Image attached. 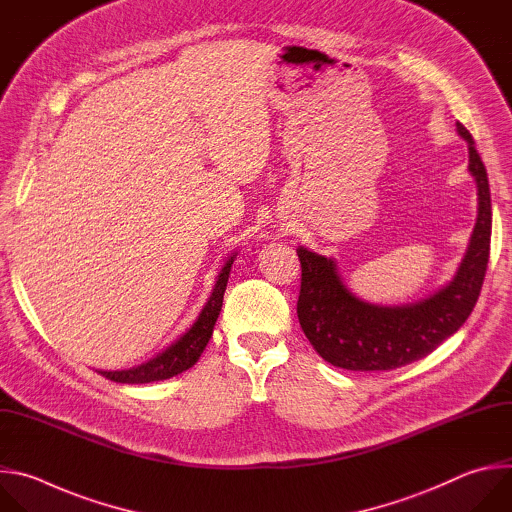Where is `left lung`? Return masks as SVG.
Returning <instances> with one entry per match:
<instances>
[{
	"instance_id": "left-lung-1",
	"label": "left lung",
	"mask_w": 512,
	"mask_h": 512,
	"mask_svg": "<svg viewBox=\"0 0 512 512\" xmlns=\"http://www.w3.org/2000/svg\"><path fill=\"white\" fill-rule=\"evenodd\" d=\"M468 143V169L478 187V218L466 256L450 284L414 304L377 306L355 298L331 258L298 248V323L315 351L349 371H389L430 355L470 317L480 296L490 254V187L472 135L456 123Z\"/></svg>"
}]
</instances>
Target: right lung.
Instances as JSON below:
<instances>
[{"label": "right lung", "instance_id": "obj_1", "mask_svg": "<svg viewBox=\"0 0 512 512\" xmlns=\"http://www.w3.org/2000/svg\"><path fill=\"white\" fill-rule=\"evenodd\" d=\"M234 264V256L224 264V268L218 274L216 286L212 290V296L208 298L206 306H203L197 321L191 325L187 333H183L173 345H169L163 353L157 357L149 359L147 363L127 369V371H98L102 377H107L117 383H151V381H161L169 379L197 363L201 357L203 349L210 343L218 315L222 311V302H224V292L230 276V268Z\"/></svg>", "mask_w": 512, "mask_h": 512}]
</instances>
